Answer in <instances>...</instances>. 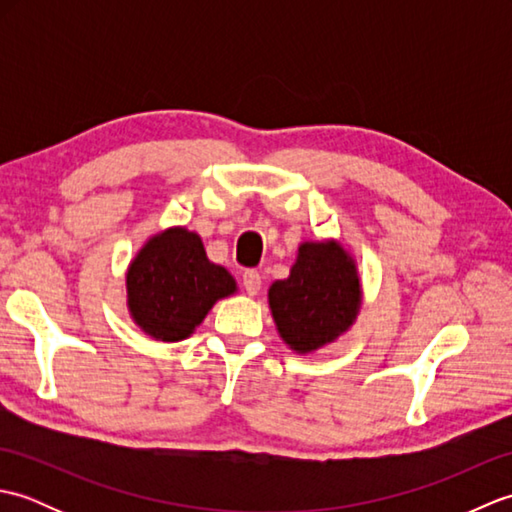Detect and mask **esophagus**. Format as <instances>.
<instances>
[{
  "mask_svg": "<svg viewBox=\"0 0 512 512\" xmlns=\"http://www.w3.org/2000/svg\"><path fill=\"white\" fill-rule=\"evenodd\" d=\"M242 286L250 297L257 295V292L262 290V275H259L257 270H246V273L242 275Z\"/></svg>",
  "mask_w": 512,
  "mask_h": 512,
  "instance_id": "34e87169",
  "label": "esophagus"
}]
</instances>
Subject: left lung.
<instances>
[{
  "label": "left lung",
  "mask_w": 512,
  "mask_h": 512,
  "mask_svg": "<svg viewBox=\"0 0 512 512\" xmlns=\"http://www.w3.org/2000/svg\"><path fill=\"white\" fill-rule=\"evenodd\" d=\"M268 303L292 350H319L350 328L361 308L354 259L336 242L301 244L290 277L270 286Z\"/></svg>",
  "instance_id": "1"
}]
</instances>
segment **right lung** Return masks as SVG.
<instances>
[{
	"label": "right lung",
	"instance_id": "obj_1",
	"mask_svg": "<svg viewBox=\"0 0 512 512\" xmlns=\"http://www.w3.org/2000/svg\"><path fill=\"white\" fill-rule=\"evenodd\" d=\"M226 268L209 262L200 235L187 228L151 237L127 270L132 319L156 341H182L217 299L235 292Z\"/></svg>",
	"mask_w": 512,
	"mask_h": 512
}]
</instances>
